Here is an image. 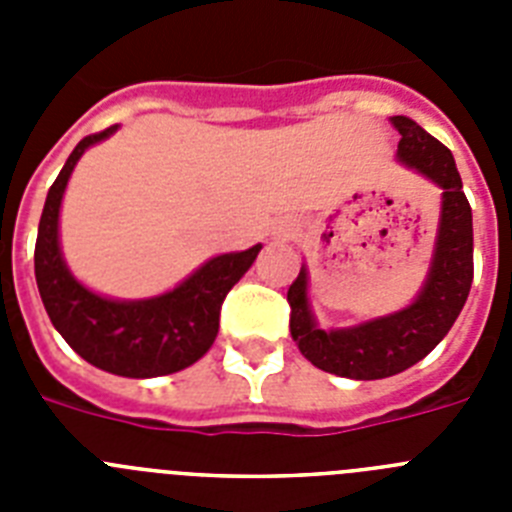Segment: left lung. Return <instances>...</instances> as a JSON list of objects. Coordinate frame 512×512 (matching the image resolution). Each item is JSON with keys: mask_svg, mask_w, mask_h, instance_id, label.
Instances as JSON below:
<instances>
[{"mask_svg": "<svg viewBox=\"0 0 512 512\" xmlns=\"http://www.w3.org/2000/svg\"><path fill=\"white\" fill-rule=\"evenodd\" d=\"M390 122L400 133L397 161L441 189L436 243L420 292L390 315L330 330L320 328L312 315L305 264L287 292L289 333L300 354L323 372L346 379L395 377L425 359L459 318L474 277L472 207L454 156L410 117L395 115Z\"/></svg>", "mask_w": 512, "mask_h": 512, "instance_id": "8db88e82", "label": "left lung"}]
</instances>
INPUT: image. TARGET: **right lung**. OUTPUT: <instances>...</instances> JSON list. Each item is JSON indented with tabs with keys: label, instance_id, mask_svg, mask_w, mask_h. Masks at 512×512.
Here are the masks:
<instances>
[{
	"label": "right lung",
	"instance_id": "1",
	"mask_svg": "<svg viewBox=\"0 0 512 512\" xmlns=\"http://www.w3.org/2000/svg\"><path fill=\"white\" fill-rule=\"evenodd\" d=\"M117 128L79 140L48 189L35 243V282L53 328L81 359L117 377H164L182 372L210 351L225 295L251 269L261 243L212 256L174 289L143 300H115L81 284L61 251V202L84 151L115 135Z\"/></svg>",
	"mask_w": 512,
	"mask_h": 512
}]
</instances>
